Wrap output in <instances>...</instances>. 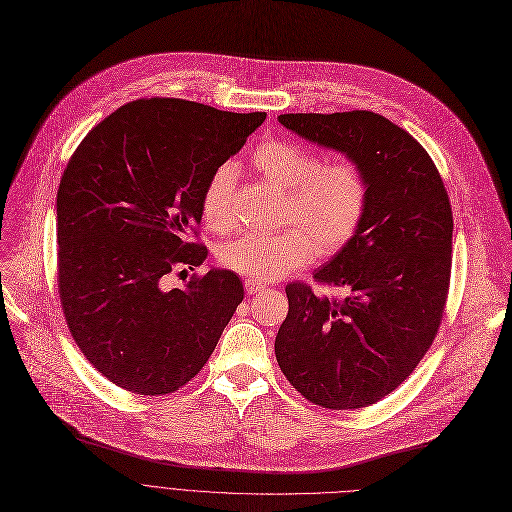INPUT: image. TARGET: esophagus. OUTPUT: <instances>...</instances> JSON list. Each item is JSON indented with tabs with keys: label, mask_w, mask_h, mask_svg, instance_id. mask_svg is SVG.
<instances>
[{
	"label": "esophagus",
	"mask_w": 512,
	"mask_h": 512,
	"mask_svg": "<svg viewBox=\"0 0 512 512\" xmlns=\"http://www.w3.org/2000/svg\"><path fill=\"white\" fill-rule=\"evenodd\" d=\"M264 283H260V281H256V279H246L244 281V289H246V293L248 295H256V293H260V291H264Z\"/></svg>",
	"instance_id": "obj_1"
}]
</instances>
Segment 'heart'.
Masks as SVG:
<instances>
[{"instance_id":"1","label":"heart","mask_w":512,"mask_h":512,"mask_svg":"<svg viewBox=\"0 0 512 512\" xmlns=\"http://www.w3.org/2000/svg\"><path fill=\"white\" fill-rule=\"evenodd\" d=\"M256 169L287 192L283 223L277 233H246L219 248L221 266L250 279H281L320 256L345 248L364 221L370 186L357 161L322 163L314 150L270 140L256 148ZM237 165L221 163L202 192V217L213 231L235 223Z\"/></svg>"}]
</instances>
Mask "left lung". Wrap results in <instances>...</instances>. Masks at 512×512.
<instances>
[{"label": "left lung", "instance_id": "left-lung-1", "mask_svg": "<svg viewBox=\"0 0 512 512\" xmlns=\"http://www.w3.org/2000/svg\"><path fill=\"white\" fill-rule=\"evenodd\" d=\"M279 122L362 165V225L314 279L345 299L285 287L275 339L281 372L310 403L362 409L401 386L430 349L448 297L453 210L442 177L409 132L374 111L285 113Z\"/></svg>", "mask_w": 512, "mask_h": 512}]
</instances>
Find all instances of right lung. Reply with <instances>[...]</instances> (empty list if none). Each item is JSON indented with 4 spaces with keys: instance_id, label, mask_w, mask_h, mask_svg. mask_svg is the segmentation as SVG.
<instances>
[{
    "instance_id": "right-lung-1",
    "label": "right lung",
    "mask_w": 512,
    "mask_h": 512,
    "mask_svg": "<svg viewBox=\"0 0 512 512\" xmlns=\"http://www.w3.org/2000/svg\"><path fill=\"white\" fill-rule=\"evenodd\" d=\"M264 119L138 99L74 150L57 190L59 299L84 357L130 393L161 397L190 382L242 304L231 270L210 268L171 291L161 279L206 260V246L190 242L204 186Z\"/></svg>"
}]
</instances>
